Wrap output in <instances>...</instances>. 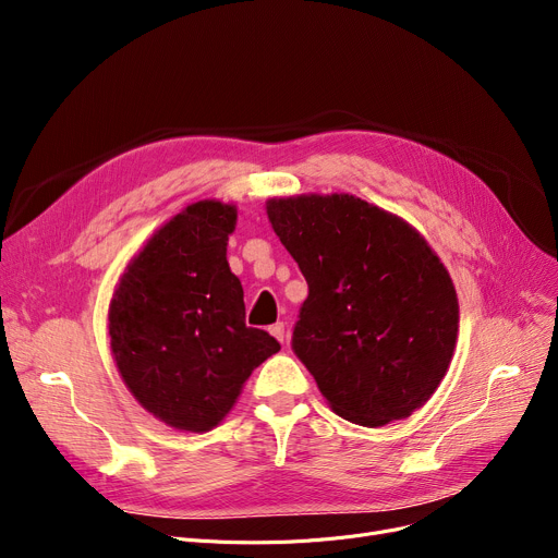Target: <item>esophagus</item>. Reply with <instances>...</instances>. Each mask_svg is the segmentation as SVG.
<instances>
[{
    "mask_svg": "<svg viewBox=\"0 0 558 558\" xmlns=\"http://www.w3.org/2000/svg\"><path fill=\"white\" fill-rule=\"evenodd\" d=\"M269 332H271L278 341L284 343V337H287V335H284V324H274V326L269 328Z\"/></svg>",
    "mask_w": 558,
    "mask_h": 558,
    "instance_id": "obj_1",
    "label": "esophagus"
}]
</instances>
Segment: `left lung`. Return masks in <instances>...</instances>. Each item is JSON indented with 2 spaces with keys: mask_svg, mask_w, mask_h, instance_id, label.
<instances>
[{
  "mask_svg": "<svg viewBox=\"0 0 558 558\" xmlns=\"http://www.w3.org/2000/svg\"><path fill=\"white\" fill-rule=\"evenodd\" d=\"M267 215L310 287L291 348L332 412L364 427L412 416L457 343L444 262L416 228L353 194L269 198Z\"/></svg>",
  "mask_w": 558,
  "mask_h": 558,
  "instance_id": "1",
  "label": "left lung"
}]
</instances>
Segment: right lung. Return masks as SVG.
Masks as SVG:
<instances>
[{
  "label": "right lung",
  "mask_w": 558,
  "mask_h": 558,
  "mask_svg": "<svg viewBox=\"0 0 558 558\" xmlns=\"http://www.w3.org/2000/svg\"><path fill=\"white\" fill-rule=\"evenodd\" d=\"M238 208L198 201L129 262L108 312L110 350L135 400L173 429L208 432L280 343L246 328L244 289L228 267Z\"/></svg>",
  "instance_id": "add662e5"
}]
</instances>
